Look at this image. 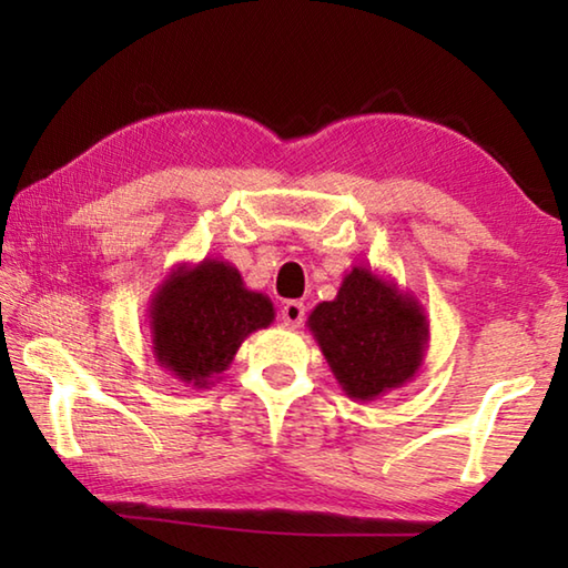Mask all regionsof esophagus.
<instances>
[{
  "label": "esophagus",
  "mask_w": 568,
  "mask_h": 568,
  "mask_svg": "<svg viewBox=\"0 0 568 568\" xmlns=\"http://www.w3.org/2000/svg\"><path fill=\"white\" fill-rule=\"evenodd\" d=\"M281 318L287 328H301L305 321V305L301 301H287L281 307Z\"/></svg>",
  "instance_id": "obj_1"
}]
</instances>
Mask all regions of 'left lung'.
<instances>
[{
    "label": "left lung",
    "instance_id": "8db88e82",
    "mask_svg": "<svg viewBox=\"0 0 568 568\" xmlns=\"http://www.w3.org/2000/svg\"><path fill=\"white\" fill-rule=\"evenodd\" d=\"M307 328L345 396L363 403L416 378L430 341L418 297L365 265H353L338 295L313 307Z\"/></svg>",
    "mask_w": 568,
    "mask_h": 568
}]
</instances>
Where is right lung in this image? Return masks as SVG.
I'll list each match as a JSON object with an SVG mask.
<instances>
[{
	"instance_id": "1",
	"label": "right lung",
	"mask_w": 568,
	"mask_h": 568,
	"mask_svg": "<svg viewBox=\"0 0 568 568\" xmlns=\"http://www.w3.org/2000/svg\"><path fill=\"white\" fill-rule=\"evenodd\" d=\"M152 358L185 386H215L250 333L275 321L271 297L247 291L237 267L220 257L178 263L148 307Z\"/></svg>"
}]
</instances>
